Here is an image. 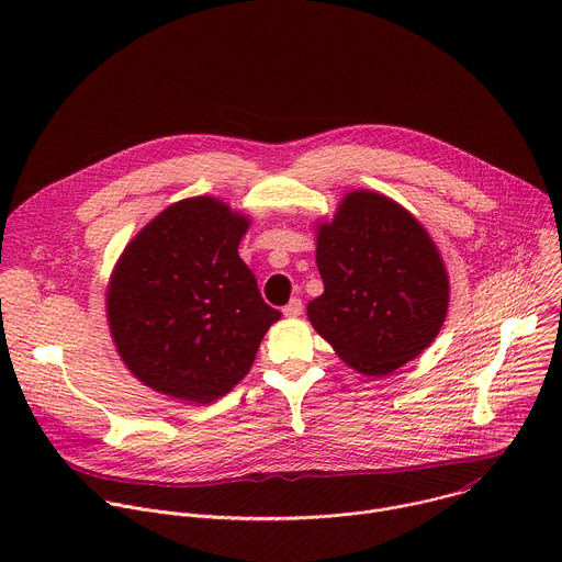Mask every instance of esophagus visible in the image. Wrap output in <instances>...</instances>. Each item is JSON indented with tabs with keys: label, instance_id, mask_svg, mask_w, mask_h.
I'll return each instance as SVG.
<instances>
[{
	"label": "esophagus",
	"instance_id": "esophagus-1",
	"mask_svg": "<svg viewBox=\"0 0 562 562\" xmlns=\"http://www.w3.org/2000/svg\"><path fill=\"white\" fill-rule=\"evenodd\" d=\"M284 317H297L302 313V300L300 297H293L284 308H282Z\"/></svg>",
	"mask_w": 562,
	"mask_h": 562
}]
</instances>
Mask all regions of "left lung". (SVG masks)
<instances>
[{"mask_svg":"<svg viewBox=\"0 0 562 562\" xmlns=\"http://www.w3.org/2000/svg\"><path fill=\"white\" fill-rule=\"evenodd\" d=\"M315 233L325 293L306 306L313 329L373 378L420 356L449 308V276L427 228L391 198L362 189Z\"/></svg>","mask_w":562,"mask_h":562,"instance_id":"obj_1","label":"left lung"}]
</instances>
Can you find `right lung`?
Masks as SVG:
<instances>
[{
  "label": "right lung",
  "mask_w": 562,
  "mask_h": 562,
  "mask_svg": "<svg viewBox=\"0 0 562 562\" xmlns=\"http://www.w3.org/2000/svg\"><path fill=\"white\" fill-rule=\"evenodd\" d=\"M249 224L217 198H187L122 251L106 291L109 329L126 369L153 391L209 405L249 373L280 319L237 256Z\"/></svg>",
  "instance_id": "right-lung-1"
}]
</instances>
